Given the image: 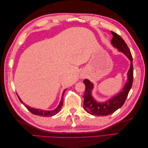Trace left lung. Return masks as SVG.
Instances as JSON below:
<instances>
[{
    "label": "left lung",
    "instance_id": "left-lung-1",
    "mask_svg": "<svg viewBox=\"0 0 148 148\" xmlns=\"http://www.w3.org/2000/svg\"><path fill=\"white\" fill-rule=\"evenodd\" d=\"M113 35L111 44L114 47L117 48L120 52H123L129 60L131 61L127 76V81L124 85V87L117 95H115L111 99L104 102L96 101L91 95V91L94 88L93 84L89 79H85L84 84H85V92L83 97L84 98L83 107L88 113L95 116H106L114 113L115 111L122 107L126 100L128 92L132 86L133 81V58L130 51L125 43L124 40L120 36L113 31H111Z\"/></svg>",
    "mask_w": 148,
    "mask_h": 148
}]
</instances>
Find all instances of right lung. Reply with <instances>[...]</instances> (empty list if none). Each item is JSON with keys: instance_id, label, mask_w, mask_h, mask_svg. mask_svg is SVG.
Returning a JSON list of instances; mask_svg holds the SVG:
<instances>
[{"instance_id": "add662e5", "label": "right lung", "mask_w": 148, "mask_h": 148, "mask_svg": "<svg viewBox=\"0 0 148 148\" xmlns=\"http://www.w3.org/2000/svg\"><path fill=\"white\" fill-rule=\"evenodd\" d=\"M66 89L63 91V93H62V99L60 101V102L59 105L58 106V107L57 108L53 110H41V109H34V108H32V107H30L28 106H26L25 103L21 100V99L20 98V97L18 96L19 98V100L20 101V102L23 104V105H25V106L27 108L31 113L34 115H39V116H42V117H51V116H53L55 115L56 114H57V113H59L60 110H61V107L63 106V96L64 95V92L65 91Z\"/></svg>"}]
</instances>
